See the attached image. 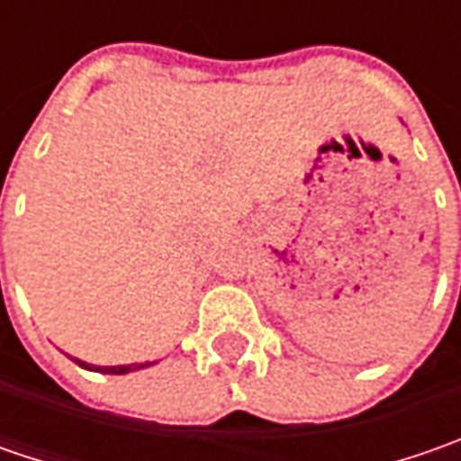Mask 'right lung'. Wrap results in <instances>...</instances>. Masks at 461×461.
<instances>
[{
	"instance_id": "obj_1",
	"label": "right lung",
	"mask_w": 461,
	"mask_h": 461,
	"mask_svg": "<svg viewBox=\"0 0 461 461\" xmlns=\"http://www.w3.org/2000/svg\"><path fill=\"white\" fill-rule=\"evenodd\" d=\"M77 364L86 366V369H95V372H107V375H125V372H133V369H140V366H149V364H128V366H92V364H84L77 359Z\"/></svg>"
}]
</instances>
